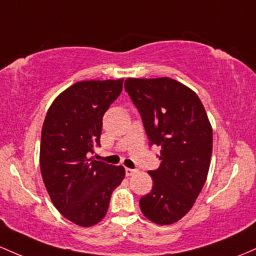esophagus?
I'll return each mask as SVG.
<instances>
[{"instance_id": "1", "label": "esophagus", "mask_w": 256, "mask_h": 256, "mask_svg": "<svg viewBox=\"0 0 256 256\" xmlns=\"http://www.w3.org/2000/svg\"><path fill=\"white\" fill-rule=\"evenodd\" d=\"M124 172H126V175H127V176H130V175H133L134 173H136V170H134V169H130V168H126Z\"/></svg>"}]
</instances>
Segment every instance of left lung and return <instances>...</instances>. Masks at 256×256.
<instances>
[{"label": "left lung", "mask_w": 256, "mask_h": 256, "mask_svg": "<svg viewBox=\"0 0 256 256\" xmlns=\"http://www.w3.org/2000/svg\"><path fill=\"white\" fill-rule=\"evenodd\" d=\"M124 90L150 146L160 148V166L148 172L154 185L140 198V209L154 224L169 225L188 214L204 186L213 130L197 94L175 80L127 78Z\"/></svg>", "instance_id": "1"}]
</instances>
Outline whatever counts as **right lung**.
<instances>
[{
	"label": "right lung",
	"mask_w": 256,
	"mask_h": 256,
	"mask_svg": "<svg viewBox=\"0 0 256 256\" xmlns=\"http://www.w3.org/2000/svg\"><path fill=\"white\" fill-rule=\"evenodd\" d=\"M122 88L123 80L74 83L54 100L43 122V182L56 208L83 228L105 216L111 194L126 174L122 166L87 158L100 146L102 116Z\"/></svg>",
	"instance_id": "add662e5"
}]
</instances>
